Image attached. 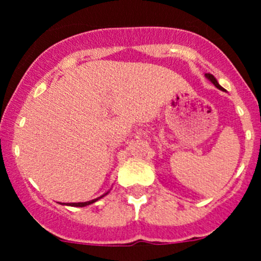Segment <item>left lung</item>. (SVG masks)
<instances>
[{
  "mask_svg": "<svg viewBox=\"0 0 261 261\" xmlns=\"http://www.w3.org/2000/svg\"><path fill=\"white\" fill-rule=\"evenodd\" d=\"M205 77L208 78V80H209V81H211L212 84H213V85H214V86H216V87H217V89H220V90H223V87H221V86H220V84H218V82H217V80H216V78H214V75H213V74H209V73H206V74H205Z\"/></svg>",
  "mask_w": 261,
  "mask_h": 261,
  "instance_id": "1",
  "label": "left lung"
}]
</instances>
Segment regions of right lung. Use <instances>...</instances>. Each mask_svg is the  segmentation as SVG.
Masks as SVG:
<instances>
[{
	"mask_svg": "<svg viewBox=\"0 0 261 261\" xmlns=\"http://www.w3.org/2000/svg\"><path fill=\"white\" fill-rule=\"evenodd\" d=\"M107 193H108V192H107ZM107 193H105V195H103V196H106V195H107ZM103 196H100V197H98V199L91 200V201H86V202H71V204H66V205H70V206H81V208H82V206H86V205H90V204H93V202L98 201L99 199H102Z\"/></svg>",
	"mask_w": 261,
	"mask_h": 261,
	"instance_id": "obj_1",
	"label": "right lung"
}]
</instances>
